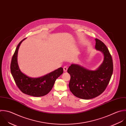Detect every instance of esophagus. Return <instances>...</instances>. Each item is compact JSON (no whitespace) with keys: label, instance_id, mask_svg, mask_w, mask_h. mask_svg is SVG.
<instances>
[{"label":"esophagus","instance_id":"34e87169","mask_svg":"<svg viewBox=\"0 0 126 126\" xmlns=\"http://www.w3.org/2000/svg\"><path fill=\"white\" fill-rule=\"evenodd\" d=\"M67 70H68V67H67V66H64V67H63V70H64V72H67Z\"/></svg>","mask_w":126,"mask_h":126}]
</instances>
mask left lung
Listing matches in <instances>:
<instances>
[{
  "label": "left lung",
  "mask_w": 126,
  "mask_h": 126,
  "mask_svg": "<svg viewBox=\"0 0 126 126\" xmlns=\"http://www.w3.org/2000/svg\"><path fill=\"white\" fill-rule=\"evenodd\" d=\"M95 47L104 55V60L99 68L91 71L77 65L72 64L68 69L71 76L70 90L77 97L89 100L103 93L107 87L113 70L111 55L105 44L95 39Z\"/></svg>",
  "instance_id": "8db88e82"
}]
</instances>
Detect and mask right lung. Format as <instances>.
I'll return each instance as SVG.
<instances>
[{
	"label": "right lung",
	"mask_w": 126,
	"mask_h": 126,
	"mask_svg": "<svg viewBox=\"0 0 126 126\" xmlns=\"http://www.w3.org/2000/svg\"><path fill=\"white\" fill-rule=\"evenodd\" d=\"M21 40L12 56L10 69L15 82L19 90L24 94L34 97H42L47 94L52 89L56 79L63 73L61 67L42 77L31 78L20 71L17 62V55Z\"/></svg>",
	"instance_id": "obj_1"
}]
</instances>
